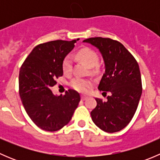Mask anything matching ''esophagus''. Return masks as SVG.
Masks as SVG:
<instances>
[{
  "instance_id": "1",
  "label": "esophagus",
  "mask_w": 160,
  "mask_h": 160,
  "mask_svg": "<svg viewBox=\"0 0 160 160\" xmlns=\"http://www.w3.org/2000/svg\"><path fill=\"white\" fill-rule=\"evenodd\" d=\"M87 98H88V96H86V95H81V100H82V101H85Z\"/></svg>"
}]
</instances>
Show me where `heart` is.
Returning <instances> with one entry per match:
<instances>
[{"instance_id":"heart-1","label":"heart","mask_w":160,"mask_h":160,"mask_svg":"<svg viewBox=\"0 0 160 160\" xmlns=\"http://www.w3.org/2000/svg\"><path fill=\"white\" fill-rule=\"evenodd\" d=\"M77 56L83 61L88 67L92 68L98 64V56L97 53L89 48H83L80 49L77 52ZM72 58L71 55H67L63 59L62 62V69L65 74H70L72 72ZM70 86L74 90L80 92L88 91L90 86L91 82L86 79L75 77L72 79L70 83Z\"/></svg>"}]
</instances>
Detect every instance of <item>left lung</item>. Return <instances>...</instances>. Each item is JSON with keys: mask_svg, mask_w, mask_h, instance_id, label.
<instances>
[{"mask_svg": "<svg viewBox=\"0 0 160 160\" xmlns=\"http://www.w3.org/2000/svg\"><path fill=\"white\" fill-rule=\"evenodd\" d=\"M99 49L105 71L98 85L106 101L96 98L97 106L90 112L92 121L104 132H119L133 118L142 95V79L136 59L121 42L109 38L95 37L83 40Z\"/></svg>", "mask_w": 160, "mask_h": 160, "instance_id": "1", "label": "left lung"}]
</instances>
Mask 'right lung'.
I'll return each mask as SVG.
<instances>
[{
    "instance_id": "right-lung-1",
    "label": "right lung",
    "mask_w": 160,
    "mask_h": 160,
    "mask_svg": "<svg viewBox=\"0 0 160 160\" xmlns=\"http://www.w3.org/2000/svg\"><path fill=\"white\" fill-rule=\"evenodd\" d=\"M77 39L42 43L35 46L19 71V95L32 122L42 130L56 132L70 122L80 96L70 89L56 96L51 88L62 77V62L74 48Z\"/></svg>"
}]
</instances>
